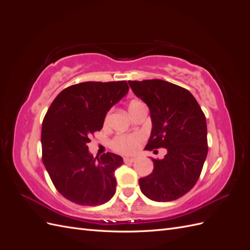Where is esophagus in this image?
Returning a JSON list of instances; mask_svg holds the SVG:
<instances>
[{
    "label": "esophagus",
    "mask_w": 250,
    "mask_h": 250,
    "mask_svg": "<svg viewBox=\"0 0 250 250\" xmlns=\"http://www.w3.org/2000/svg\"><path fill=\"white\" fill-rule=\"evenodd\" d=\"M134 161H135L134 157H128V156L124 157V163H133Z\"/></svg>",
    "instance_id": "obj_1"
}]
</instances>
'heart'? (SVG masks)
I'll return each mask as SVG.
<instances>
[{"mask_svg": "<svg viewBox=\"0 0 250 250\" xmlns=\"http://www.w3.org/2000/svg\"><path fill=\"white\" fill-rule=\"evenodd\" d=\"M140 102L134 101L130 103L129 108L133 107L134 105L139 104ZM144 138L140 133H133V134H120L112 141V147L118 152L124 153V154H131L137 151L140 144L143 142Z\"/></svg>", "mask_w": 250, "mask_h": 250, "instance_id": "obj_1", "label": "heart"}]
</instances>
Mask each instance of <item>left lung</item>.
I'll return each instance as SVG.
<instances>
[{"instance_id":"8db88e82","label":"left lung","mask_w":250,"mask_h":250,"mask_svg":"<svg viewBox=\"0 0 250 250\" xmlns=\"http://www.w3.org/2000/svg\"><path fill=\"white\" fill-rule=\"evenodd\" d=\"M128 83L150 109L152 130L145 149H167L163 160L152 158V173L140 178L141 191L153 201L176 200L197 183L206 162V116L188 89L171 82L151 79Z\"/></svg>"}]
</instances>
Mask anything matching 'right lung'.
Returning <instances> with one entry per match:
<instances>
[{"label": "right lung", "mask_w": 250, "mask_h": 250, "mask_svg": "<svg viewBox=\"0 0 250 250\" xmlns=\"http://www.w3.org/2000/svg\"><path fill=\"white\" fill-rule=\"evenodd\" d=\"M128 90L126 81L82 82L64 88L50 105L42 126V163L67 200L96 207L115 195V171L123 158L110 152L94 158L87 143Z\"/></svg>", "instance_id": "right-lung-1"}]
</instances>
